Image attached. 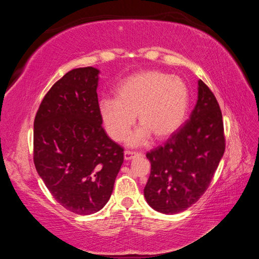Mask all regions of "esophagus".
I'll return each mask as SVG.
<instances>
[{
  "label": "esophagus",
  "instance_id": "1",
  "mask_svg": "<svg viewBox=\"0 0 259 259\" xmlns=\"http://www.w3.org/2000/svg\"><path fill=\"white\" fill-rule=\"evenodd\" d=\"M137 155H139L138 152H134V151H129V150L124 151V159L125 160H131L133 157L137 156Z\"/></svg>",
  "mask_w": 259,
  "mask_h": 259
}]
</instances>
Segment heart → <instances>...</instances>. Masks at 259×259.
<instances>
[{"label": "heart", "instance_id": "1", "mask_svg": "<svg viewBox=\"0 0 259 259\" xmlns=\"http://www.w3.org/2000/svg\"><path fill=\"white\" fill-rule=\"evenodd\" d=\"M190 95L182 78L159 71L142 72L124 80L115 90V99L100 103V115L109 137L123 140L137 115L138 129L129 137L138 145L154 135L164 139L176 133L185 120Z\"/></svg>", "mask_w": 259, "mask_h": 259}]
</instances>
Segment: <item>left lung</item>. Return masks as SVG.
<instances>
[{"instance_id": "left-lung-1", "label": "left lung", "mask_w": 259, "mask_h": 259, "mask_svg": "<svg viewBox=\"0 0 259 259\" xmlns=\"http://www.w3.org/2000/svg\"><path fill=\"white\" fill-rule=\"evenodd\" d=\"M225 152L224 122L212 91L199 81L190 119L163 146L147 152L151 174L144 195L162 213L182 212L207 191Z\"/></svg>"}]
</instances>
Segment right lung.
Wrapping results in <instances>:
<instances>
[{"mask_svg": "<svg viewBox=\"0 0 259 259\" xmlns=\"http://www.w3.org/2000/svg\"><path fill=\"white\" fill-rule=\"evenodd\" d=\"M98 69L74 68L42 99L34 120L35 168L57 202L77 214L99 211L111 198L123 147L102 126Z\"/></svg>", "mask_w": 259, "mask_h": 259, "instance_id": "add662e5", "label": "right lung"}]
</instances>
